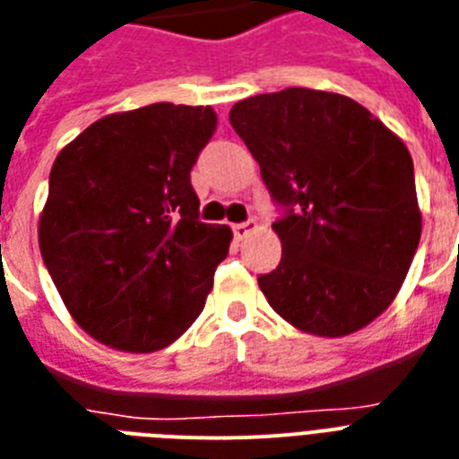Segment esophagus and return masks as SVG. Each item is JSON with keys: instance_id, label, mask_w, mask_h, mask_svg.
Returning <instances> with one entry per match:
<instances>
[{"instance_id": "obj_1", "label": "esophagus", "mask_w": 459, "mask_h": 459, "mask_svg": "<svg viewBox=\"0 0 459 459\" xmlns=\"http://www.w3.org/2000/svg\"><path fill=\"white\" fill-rule=\"evenodd\" d=\"M255 230V222L253 220H248V222H239V225H234L232 227V232H234V239H247L248 234Z\"/></svg>"}]
</instances>
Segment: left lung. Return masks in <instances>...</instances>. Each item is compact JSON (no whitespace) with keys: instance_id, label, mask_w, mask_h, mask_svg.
I'll list each match as a JSON object with an SVG mask.
<instances>
[{"instance_id":"1","label":"left lung","mask_w":459,"mask_h":459,"mask_svg":"<svg viewBox=\"0 0 459 459\" xmlns=\"http://www.w3.org/2000/svg\"><path fill=\"white\" fill-rule=\"evenodd\" d=\"M230 123L284 208L267 303L315 336H346L401 291L421 237L408 146L343 94L287 87L232 106Z\"/></svg>"}]
</instances>
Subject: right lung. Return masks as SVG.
I'll return each mask as SVG.
<instances>
[{"instance_id": "obj_1", "label": "right lung", "mask_w": 459, "mask_h": 459, "mask_svg": "<svg viewBox=\"0 0 459 459\" xmlns=\"http://www.w3.org/2000/svg\"><path fill=\"white\" fill-rule=\"evenodd\" d=\"M211 106L111 113L64 146L39 215V251L68 313L126 353H153L206 306L232 230L199 220L192 168Z\"/></svg>"}]
</instances>
